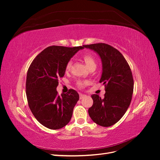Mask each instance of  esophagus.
Here are the masks:
<instances>
[{
    "label": "esophagus",
    "instance_id": "34e87169",
    "mask_svg": "<svg viewBox=\"0 0 160 160\" xmlns=\"http://www.w3.org/2000/svg\"><path fill=\"white\" fill-rule=\"evenodd\" d=\"M85 96H86V95L80 93V94H79V98H80V99H83V98H84V97H85Z\"/></svg>",
    "mask_w": 160,
    "mask_h": 160
}]
</instances>
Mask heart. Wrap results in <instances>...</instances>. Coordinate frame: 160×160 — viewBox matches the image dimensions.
Returning a JSON list of instances; mask_svg holds the SVG:
<instances>
[{
	"instance_id": "obj_1",
	"label": "heart",
	"mask_w": 160,
	"mask_h": 160,
	"mask_svg": "<svg viewBox=\"0 0 160 160\" xmlns=\"http://www.w3.org/2000/svg\"><path fill=\"white\" fill-rule=\"evenodd\" d=\"M82 58H83V59L84 60L85 64H86L87 67H88V69H90L91 67H96V61L94 57H93L91 55L85 54L82 56ZM71 62L69 61L66 65L65 70L67 71H69L71 69ZM85 84H86V82L82 81H78L77 82V85L79 88H83V87L85 85Z\"/></svg>"
}]
</instances>
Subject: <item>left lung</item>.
I'll return each mask as SVG.
<instances>
[{
	"label": "left lung",
	"mask_w": 160,
	"mask_h": 160,
	"mask_svg": "<svg viewBox=\"0 0 160 160\" xmlns=\"http://www.w3.org/2000/svg\"><path fill=\"white\" fill-rule=\"evenodd\" d=\"M100 56L103 72L99 83L105 85L104 98L93 94V104L88 113L93 122L103 127L117 123L126 112L133 92V79L130 67L118 49L105 43L85 45Z\"/></svg>",
	"instance_id": "8db88e82"
}]
</instances>
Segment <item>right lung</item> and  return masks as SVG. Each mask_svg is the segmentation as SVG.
<instances>
[{
  "mask_svg": "<svg viewBox=\"0 0 160 160\" xmlns=\"http://www.w3.org/2000/svg\"><path fill=\"white\" fill-rule=\"evenodd\" d=\"M84 45L48 47L32 61L27 74L26 95L32 113L45 127L59 129L68 123L79 95L74 89L58 94L59 79L71 58Z\"/></svg>",
  "mask_w": 160,
  "mask_h": 160,
  "instance_id": "add662e5",
  "label": "right lung"
}]
</instances>
